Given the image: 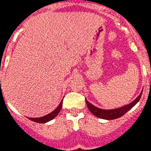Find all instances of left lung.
Segmentation results:
<instances>
[{
	"instance_id": "obj_1",
	"label": "left lung",
	"mask_w": 151,
	"mask_h": 151,
	"mask_svg": "<svg viewBox=\"0 0 151 151\" xmlns=\"http://www.w3.org/2000/svg\"><path fill=\"white\" fill-rule=\"evenodd\" d=\"M143 92V91H142ZM142 92L140 93V95L137 97L136 99L134 100L133 102L127 105H125L124 107H121L120 108L116 109H112V110H104V109L98 108V107H95L93 104H91L89 101H86V104L87 105V107L89 109V111L93 114L94 116L99 117V118L105 119V120H114V119L119 118L122 116L123 115H124L128 111H130V109L134 107V105L137 103L138 101H140L141 95H142Z\"/></svg>"
}]
</instances>
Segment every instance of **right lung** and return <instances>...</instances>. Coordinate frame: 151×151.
<instances>
[{
    "mask_svg": "<svg viewBox=\"0 0 151 151\" xmlns=\"http://www.w3.org/2000/svg\"><path fill=\"white\" fill-rule=\"evenodd\" d=\"M62 103H63V100L60 101V104L58 105V107H57L54 111H52L51 113L48 114L47 115H45V116H41V117H36V118H30V117H29V119H30V121H35V122L36 123H40V124H44V123H47L48 122V121H51V120H53V119H54L60 111L62 107Z\"/></svg>",
    "mask_w": 151,
    "mask_h": 151,
    "instance_id": "right-lung-1",
    "label": "right lung"
}]
</instances>
